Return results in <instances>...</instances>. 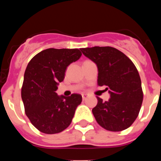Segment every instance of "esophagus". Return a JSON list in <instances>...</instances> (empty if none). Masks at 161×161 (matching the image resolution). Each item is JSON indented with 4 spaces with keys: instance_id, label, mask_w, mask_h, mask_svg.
Segmentation results:
<instances>
[{
    "instance_id": "obj_1",
    "label": "esophagus",
    "mask_w": 161,
    "mask_h": 161,
    "mask_svg": "<svg viewBox=\"0 0 161 161\" xmlns=\"http://www.w3.org/2000/svg\"><path fill=\"white\" fill-rule=\"evenodd\" d=\"M82 100H86L87 97H88V95H87V94H86V93H83V94H82Z\"/></svg>"
}]
</instances>
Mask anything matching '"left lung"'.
<instances>
[{
    "instance_id": "8db88e82",
    "label": "left lung",
    "mask_w": 161,
    "mask_h": 161,
    "mask_svg": "<svg viewBox=\"0 0 161 161\" xmlns=\"http://www.w3.org/2000/svg\"><path fill=\"white\" fill-rule=\"evenodd\" d=\"M82 53L98 68L97 82L106 86L111 98L98 103L92 112L99 125L111 131H120L132 125L142 106L143 92L140 76L132 61L111 47L82 48Z\"/></svg>"
}]
</instances>
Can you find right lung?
Returning a JSON list of instances; mask_svg holds the SVG:
<instances>
[{"label":"right lung","instance_id":"add662e5","mask_svg":"<svg viewBox=\"0 0 161 161\" xmlns=\"http://www.w3.org/2000/svg\"><path fill=\"white\" fill-rule=\"evenodd\" d=\"M81 56L79 49L49 48L29 62L21 94L25 114L41 132L56 134L70 125L82 96L73 93L70 97H59L55 91L64 80L68 66Z\"/></svg>","mask_w":161,"mask_h":161}]
</instances>
